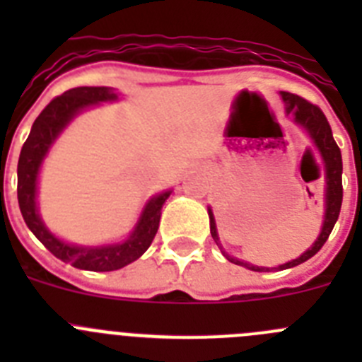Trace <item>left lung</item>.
<instances>
[{
	"mask_svg": "<svg viewBox=\"0 0 362 362\" xmlns=\"http://www.w3.org/2000/svg\"><path fill=\"white\" fill-rule=\"evenodd\" d=\"M283 94L284 103H286V112H292L296 116V121L299 124H303L306 130L312 136L313 143L319 148L322 156V161L326 166V214H325V223H322V230L319 233L317 241L313 243L312 248L305 252L300 257L293 259L290 263H284L277 268H264V267H254V264L246 263V261H239V259L232 257V255L226 254L223 250V255L228 259L230 263L239 264V267H245L248 270L254 272H268V270H286V268H293L297 264L305 263L310 257L317 254L322 248V245L326 243V239L330 238L332 230L335 226V221H337L339 212H341V203H343V158H341V150H339L337 143H335L334 136H332L330 123L326 119V116L322 114L321 108L317 105L310 103L308 99L300 98V95L292 94V92H281ZM210 216V233H212L214 241L219 246V238H217L216 230V221H214L212 210H209Z\"/></svg>",
	"mask_w": 362,
	"mask_h": 362,
	"instance_id": "obj_1",
	"label": "left lung"
}]
</instances>
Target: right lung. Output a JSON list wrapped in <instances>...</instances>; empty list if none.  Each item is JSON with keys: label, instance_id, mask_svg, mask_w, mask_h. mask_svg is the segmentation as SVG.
I'll use <instances>...</instances> for the list:
<instances>
[{"label": "right lung", "instance_id": "obj_1", "mask_svg": "<svg viewBox=\"0 0 362 362\" xmlns=\"http://www.w3.org/2000/svg\"><path fill=\"white\" fill-rule=\"evenodd\" d=\"M116 98L117 95L107 86H78V88H70L65 94L57 95L36 117L27 141L23 143L21 153H19L18 203L25 223L50 254L65 263H70L72 267L81 268V270H119L141 257L158 233L163 204L170 196V192H163L158 197L150 199L132 235L121 245L101 246V248H83V246L66 245L54 238L41 223L36 210V183L45 153L50 148L57 134L65 129V124L79 110L90 107V105L101 103V101H114Z\"/></svg>", "mask_w": 362, "mask_h": 362}]
</instances>
